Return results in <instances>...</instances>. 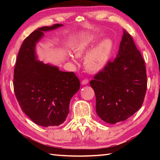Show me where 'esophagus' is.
<instances>
[{
    "instance_id": "esophagus-1",
    "label": "esophagus",
    "mask_w": 160,
    "mask_h": 160,
    "mask_svg": "<svg viewBox=\"0 0 160 160\" xmlns=\"http://www.w3.org/2000/svg\"><path fill=\"white\" fill-rule=\"evenodd\" d=\"M89 82V80L88 79H84L82 81V85H87Z\"/></svg>"
}]
</instances>
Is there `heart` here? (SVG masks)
<instances>
[{
    "mask_svg": "<svg viewBox=\"0 0 160 160\" xmlns=\"http://www.w3.org/2000/svg\"><path fill=\"white\" fill-rule=\"evenodd\" d=\"M97 37L88 36L81 38L75 43L72 47L75 55L79 57L88 52L95 44ZM113 50V42L109 38H107L97 44L87 54L84 61L85 68L90 72H97L101 70L107 63L112 55Z\"/></svg>",
    "mask_w": 160,
    "mask_h": 160,
    "instance_id": "1",
    "label": "heart"
}]
</instances>
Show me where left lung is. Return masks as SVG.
Returning <instances> with one entry per match:
<instances>
[{
  "label": "left lung",
  "mask_w": 160,
  "mask_h": 160,
  "mask_svg": "<svg viewBox=\"0 0 160 160\" xmlns=\"http://www.w3.org/2000/svg\"><path fill=\"white\" fill-rule=\"evenodd\" d=\"M90 83L97 113L105 122L126 121L141 107L148 83L145 61L126 29L116 58L108 61Z\"/></svg>",
  "instance_id": "obj_1"
}]
</instances>
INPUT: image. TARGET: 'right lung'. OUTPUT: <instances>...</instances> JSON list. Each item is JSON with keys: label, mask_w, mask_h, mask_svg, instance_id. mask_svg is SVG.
Here are the masks:
<instances>
[{"label": "right lung", "mask_w": 160, "mask_h": 160, "mask_svg": "<svg viewBox=\"0 0 160 160\" xmlns=\"http://www.w3.org/2000/svg\"><path fill=\"white\" fill-rule=\"evenodd\" d=\"M61 24L37 29L24 40L14 68L13 87L22 112L37 125L59 126L69 113L70 102L80 83L73 72L36 60L35 45L44 35Z\"/></svg>", "instance_id": "right-lung-1"}]
</instances>
